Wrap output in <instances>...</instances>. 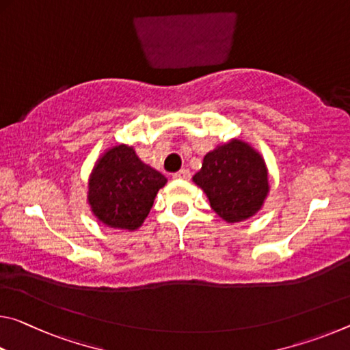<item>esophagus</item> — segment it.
Returning a JSON list of instances; mask_svg holds the SVG:
<instances>
[{
	"mask_svg": "<svg viewBox=\"0 0 350 350\" xmlns=\"http://www.w3.org/2000/svg\"><path fill=\"white\" fill-rule=\"evenodd\" d=\"M173 177L174 179H182V180H188L191 177V173L188 170H180V171H177V173H174L173 174Z\"/></svg>",
	"mask_w": 350,
	"mask_h": 350,
	"instance_id": "obj_1",
	"label": "esophagus"
}]
</instances>
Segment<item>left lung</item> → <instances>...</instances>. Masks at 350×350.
Returning <instances> with one entry per match:
<instances>
[{
	"instance_id": "8db88e82",
	"label": "left lung",
	"mask_w": 350,
	"mask_h": 350,
	"mask_svg": "<svg viewBox=\"0 0 350 350\" xmlns=\"http://www.w3.org/2000/svg\"><path fill=\"white\" fill-rule=\"evenodd\" d=\"M215 213L227 223H240L262 208L269 193L268 168L249 143L232 138L205 154L193 176Z\"/></svg>"
}]
</instances>
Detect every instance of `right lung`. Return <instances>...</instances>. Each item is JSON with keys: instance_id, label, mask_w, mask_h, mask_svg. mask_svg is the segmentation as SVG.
I'll use <instances>...</instances> for the list:
<instances>
[{"instance_id": "add662e5", "label": "right lung", "mask_w": 350, "mask_h": 350, "mask_svg": "<svg viewBox=\"0 0 350 350\" xmlns=\"http://www.w3.org/2000/svg\"><path fill=\"white\" fill-rule=\"evenodd\" d=\"M166 177L143 163L134 148L116 145L96 160L88 179V204L103 224L135 230L151 210Z\"/></svg>"}]
</instances>
